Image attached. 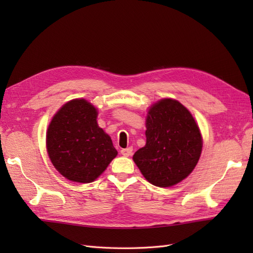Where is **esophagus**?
<instances>
[{
    "label": "esophagus",
    "instance_id": "1",
    "mask_svg": "<svg viewBox=\"0 0 253 253\" xmlns=\"http://www.w3.org/2000/svg\"><path fill=\"white\" fill-rule=\"evenodd\" d=\"M120 152H121V154L124 155V156H126V157H128V156H131V155H132V153H133V149H132V148L122 149Z\"/></svg>",
    "mask_w": 253,
    "mask_h": 253
}]
</instances>
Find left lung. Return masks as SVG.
<instances>
[{
  "instance_id": "obj_1",
  "label": "left lung",
  "mask_w": 253,
  "mask_h": 253,
  "mask_svg": "<svg viewBox=\"0 0 253 253\" xmlns=\"http://www.w3.org/2000/svg\"><path fill=\"white\" fill-rule=\"evenodd\" d=\"M147 143L133 159L152 185L172 187L193 171L203 140L194 118L178 101L163 99L151 106L147 117Z\"/></svg>"
}]
</instances>
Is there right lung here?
<instances>
[{
    "label": "right lung",
    "mask_w": 253,
    "mask_h": 253,
    "mask_svg": "<svg viewBox=\"0 0 253 253\" xmlns=\"http://www.w3.org/2000/svg\"><path fill=\"white\" fill-rule=\"evenodd\" d=\"M96 119L94 105L75 99L58 111L48 126V156L60 174L72 181H94L117 155L111 137Z\"/></svg>",
    "instance_id": "1"
}]
</instances>
